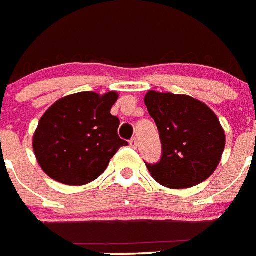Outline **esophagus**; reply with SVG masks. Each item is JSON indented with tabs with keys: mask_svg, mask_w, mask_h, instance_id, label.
Here are the masks:
<instances>
[{
	"mask_svg": "<svg viewBox=\"0 0 256 256\" xmlns=\"http://www.w3.org/2000/svg\"><path fill=\"white\" fill-rule=\"evenodd\" d=\"M130 148H134V149L138 148V138H132V140L130 141Z\"/></svg>",
	"mask_w": 256,
	"mask_h": 256,
	"instance_id": "esophagus-1",
	"label": "esophagus"
}]
</instances>
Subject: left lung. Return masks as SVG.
Masks as SVG:
<instances>
[{
  "label": "left lung",
  "instance_id": "8db88e82",
  "mask_svg": "<svg viewBox=\"0 0 256 256\" xmlns=\"http://www.w3.org/2000/svg\"><path fill=\"white\" fill-rule=\"evenodd\" d=\"M144 102L162 144L161 160L145 162L153 178L170 189H186L209 178L226 145L216 114L188 95L149 91Z\"/></svg>",
  "mask_w": 256,
  "mask_h": 256
}]
</instances>
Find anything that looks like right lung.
<instances>
[{"instance_id":"1","label":"right lung","mask_w":256,"mask_h":256,"mask_svg":"<svg viewBox=\"0 0 256 256\" xmlns=\"http://www.w3.org/2000/svg\"><path fill=\"white\" fill-rule=\"evenodd\" d=\"M118 95L78 92L55 102L32 138L36 161L50 178L80 186L92 182L128 142L118 138L120 120L111 115Z\"/></svg>"}]
</instances>
